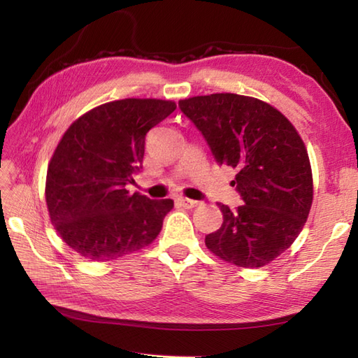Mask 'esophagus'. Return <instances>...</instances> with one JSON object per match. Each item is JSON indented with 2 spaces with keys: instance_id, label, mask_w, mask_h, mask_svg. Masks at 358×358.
<instances>
[{
  "instance_id": "1",
  "label": "esophagus",
  "mask_w": 358,
  "mask_h": 358,
  "mask_svg": "<svg viewBox=\"0 0 358 358\" xmlns=\"http://www.w3.org/2000/svg\"><path fill=\"white\" fill-rule=\"evenodd\" d=\"M178 201H180L181 206L186 208V209H192V208L199 206V204H200V201H196V200H191V199H186V196H181V199H178Z\"/></svg>"
}]
</instances>
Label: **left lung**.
I'll return each mask as SVG.
<instances>
[{"label": "left lung", "instance_id": "obj_1", "mask_svg": "<svg viewBox=\"0 0 358 358\" xmlns=\"http://www.w3.org/2000/svg\"><path fill=\"white\" fill-rule=\"evenodd\" d=\"M208 141L218 164L237 171L243 204L218 203L223 224L206 246L224 262L262 268L299 237L313 204V172L305 143L271 104L237 94L194 96L178 103Z\"/></svg>", "mask_w": 358, "mask_h": 358}]
</instances>
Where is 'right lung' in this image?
Returning <instances> with one entry per match:
<instances>
[{
    "instance_id": "right-lung-1",
    "label": "right lung",
    "mask_w": 358,
    "mask_h": 358,
    "mask_svg": "<svg viewBox=\"0 0 358 358\" xmlns=\"http://www.w3.org/2000/svg\"><path fill=\"white\" fill-rule=\"evenodd\" d=\"M177 109L173 101L126 98L98 106L71 124L45 180L52 224L90 262H109L157 238L171 199L129 194L141 171L146 134Z\"/></svg>"
}]
</instances>
